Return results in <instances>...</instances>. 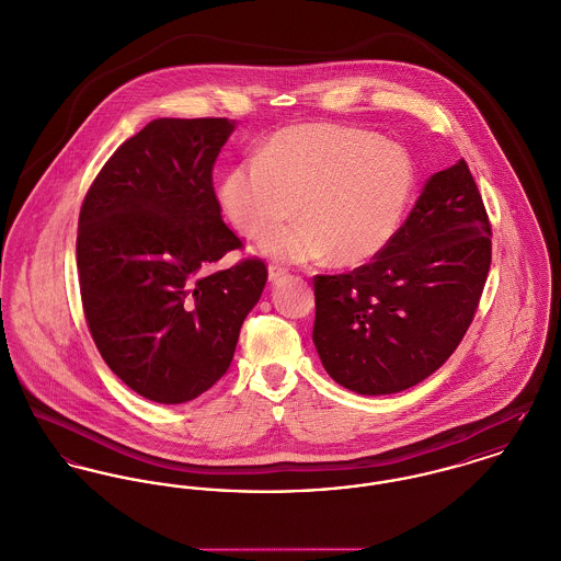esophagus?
I'll return each instance as SVG.
<instances>
[{"label":"esophagus","instance_id":"esophagus-1","mask_svg":"<svg viewBox=\"0 0 561 561\" xmlns=\"http://www.w3.org/2000/svg\"><path fill=\"white\" fill-rule=\"evenodd\" d=\"M286 273H288L286 266H282V264H271V266H268V282H277V279H282Z\"/></svg>","mask_w":561,"mask_h":561}]
</instances>
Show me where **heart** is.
<instances>
[{
  "label": "heart",
  "mask_w": 561,
  "mask_h": 561,
  "mask_svg": "<svg viewBox=\"0 0 561 561\" xmlns=\"http://www.w3.org/2000/svg\"><path fill=\"white\" fill-rule=\"evenodd\" d=\"M408 153L374 131L340 124H299L275 131L256 160L232 167L219 203L232 226L262 241L290 217L301 221L264 248L279 260L331 259L356 266L376 259L410 203Z\"/></svg>",
  "instance_id": "heart-1"
}]
</instances>
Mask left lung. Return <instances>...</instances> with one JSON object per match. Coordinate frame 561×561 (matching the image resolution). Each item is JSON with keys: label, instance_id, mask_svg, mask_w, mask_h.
Masks as SVG:
<instances>
[{"label": "left lung", "instance_id": "1", "mask_svg": "<svg viewBox=\"0 0 561 561\" xmlns=\"http://www.w3.org/2000/svg\"><path fill=\"white\" fill-rule=\"evenodd\" d=\"M491 266V224L461 158L425 183L371 262L316 275L313 344L329 376L360 394L423 382L461 344Z\"/></svg>", "mask_w": 561, "mask_h": 561}]
</instances>
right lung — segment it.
Segmentation results:
<instances>
[{"instance_id":"right-lung-1","label":"right lung","mask_w":561,"mask_h":561,"mask_svg":"<svg viewBox=\"0 0 561 561\" xmlns=\"http://www.w3.org/2000/svg\"><path fill=\"white\" fill-rule=\"evenodd\" d=\"M234 124L156 119L128 138L87 190L77 266L87 327L134 392L185 403L228 371L259 302L256 256L209 273L243 241L224 224L214 164Z\"/></svg>"}]
</instances>
